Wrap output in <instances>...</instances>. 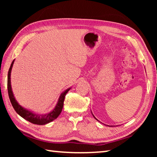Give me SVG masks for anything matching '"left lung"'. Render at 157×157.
I'll return each mask as SVG.
<instances>
[{"instance_id":"1","label":"left lung","mask_w":157,"mask_h":157,"mask_svg":"<svg viewBox=\"0 0 157 157\" xmlns=\"http://www.w3.org/2000/svg\"><path fill=\"white\" fill-rule=\"evenodd\" d=\"M94 118H95V117H94ZM95 119H96V118H95ZM96 120H97V119H96Z\"/></svg>"}]
</instances>
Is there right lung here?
Instances as JSON below:
<instances>
[{
	"instance_id": "add662e5",
	"label": "right lung",
	"mask_w": 157,
	"mask_h": 157,
	"mask_svg": "<svg viewBox=\"0 0 157 157\" xmlns=\"http://www.w3.org/2000/svg\"><path fill=\"white\" fill-rule=\"evenodd\" d=\"M14 59L13 60V62H12V64L10 66V68L8 71V75H7V90H8V95L10 102H11L12 107L14 109L16 112H17L18 115L22 117V118L25 119L26 121L30 122V123L33 124H39V125L46 124L47 123H50V122L52 121L55 120V119L59 116L61 112H62L65 96L68 91L71 89V88L66 89L65 91H63L62 94H61L59 100H58L57 104L55 106L54 109L52 111H50V113L44 114V115H41V114L39 115V114H36L32 112V111H28V109H26L21 107L20 105H18V103L17 102V101L16 100L14 96V94H13L12 93L10 76H11V71L13 64H14Z\"/></svg>"
}]
</instances>
